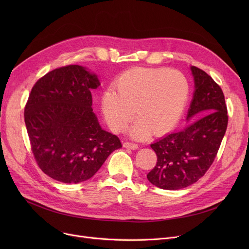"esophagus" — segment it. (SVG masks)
<instances>
[{"label":"esophagus","instance_id":"obj_1","mask_svg":"<svg viewBox=\"0 0 249 249\" xmlns=\"http://www.w3.org/2000/svg\"><path fill=\"white\" fill-rule=\"evenodd\" d=\"M123 146L124 147H126V148H131V149H137L139 146H138V144H136V143H132V142H128V141H126V142H124L123 143Z\"/></svg>","mask_w":249,"mask_h":249}]
</instances>
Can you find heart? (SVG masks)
I'll return each mask as SVG.
<instances>
[{
  "instance_id": "1",
  "label": "heart",
  "mask_w": 249,
  "mask_h": 249,
  "mask_svg": "<svg viewBox=\"0 0 249 249\" xmlns=\"http://www.w3.org/2000/svg\"><path fill=\"white\" fill-rule=\"evenodd\" d=\"M190 95L186 75L176 70L135 68L122 73L102 96V111L115 132L139 117L130 134L141 139L151 131L161 134L173 128L184 112Z\"/></svg>"
}]
</instances>
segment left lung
I'll return each instance as SVG.
<instances>
[{
    "label": "left lung",
    "instance_id": "left-lung-1",
    "mask_svg": "<svg viewBox=\"0 0 249 249\" xmlns=\"http://www.w3.org/2000/svg\"><path fill=\"white\" fill-rule=\"evenodd\" d=\"M191 71L195 91L187 119L196 120L150 144L158 161L147 178L163 190L184 189L201 178L212 165L227 129V107L220 86L204 71L196 67Z\"/></svg>",
    "mask_w": 249,
    "mask_h": 249
}]
</instances>
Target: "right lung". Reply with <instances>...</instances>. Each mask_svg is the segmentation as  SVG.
Masks as SVG:
<instances>
[{"instance_id": "1", "label": "right lung", "mask_w": 249, "mask_h": 249, "mask_svg": "<svg viewBox=\"0 0 249 249\" xmlns=\"http://www.w3.org/2000/svg\"><path fill=\"white\" fill-rule=\"evenodd\" d=\"M98 76L71 64L49 71L35 83L24 110L34 159L41 171L65 184L93 177L116 149V135L103 130L91 108Z\"/></svg>"}]
</instances>
